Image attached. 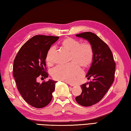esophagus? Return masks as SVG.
Listing matches in <instances>:
<instances>
[{
  "label": "esophagus",
  "mask_w": 131,
  "mask_h": 131,
  "mask_svg": "<svg viewBox=\"0 0 131 131\" xmlns=\"http://www.w3.org/2000/svg\"><path fill=\"white\" fill-rule=\"evenodd\" d=\"M65 83H67V84H68L69 85H71V86H72V87H73V86H75V84L74 83H71V82H68V81H64Z\"/></svg>",
  "instance_id": "34e87169"
}]
</instances>
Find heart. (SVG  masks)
Masks as SVG:
<instances>
[{
  "instance_id": "obj_1",
  "label": "heart",
  "mask_w": 131,
  "mask_h": 131,
  "mask_svg": "<svg viewBox=\"0 0 131 131\" xmlns=\"http://www.w3.org/2000/svg\"><path fill=\"white\" fill-rule=\"evenodd\" d=\"M61 46L70 51V61L72 62L66 65L56 67L52 71V76L55 80L72 82L82 75L80 66L84 69L91 66L93 59L92 46L87 42L81 43L75 38L67 37L61 42ZM55 48H49L46 56V61L49 65L53 62Z\"/></svg>"
}]
</instances>
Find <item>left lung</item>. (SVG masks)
Wrapping results in <instances>:
<instances>
[{
	"label": "left lung",
	"instance_id": "1",
	"mask_svg": "<svg viewBox=\"0 0 131 131\" xmlns=\"http://www.w3.org/2000/svg\"><path fill=\"white\" fill-rule=\"evenodd\" d=\"M87 40L93 50V59L86 77L90 82L81 85L82 92L75 97L78 104L89 107L102 99L114 81L116 63L109 47L99 37L91 32L77 34Z\"/></svg>",
	"mask_w": 131,
	"mask_h": 131
}]
</instances>
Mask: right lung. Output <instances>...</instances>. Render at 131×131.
<instances>
[{"label": "right lung", "mask_w": 131, "mask_h": 131, "mask_svg": "<svg viewBox=\"0 0 131 131\" xmlns=\"http://www.w3.org/2000/svg\"><path fill=\"white\" fill-rule=\"evenodd\" d=\"M59 36L36 35L24 43L14 62L13 76L17 88L26 102L37 108L46 107L52 99L56 81L49 80L37 82L40 78H48L46 56L51 45Z\"/></svg>", "instance_id": "right-lung-1"}]
</instances>
